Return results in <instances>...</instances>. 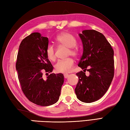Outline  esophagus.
<instances>
[{
	"instance_id": "obj_1",
	"label": "esophagus",
	"mask_w": 130,
	"mask_h": 130,
	"mask_svg": "<svg viewBox=\"0 0 130 130\" xmlns=\"http://www.w3.org/2000/svg\"><path fill=\"white\" fill-rule=\"evenodd\" d=\"M63 76H64L65 78H68V76H69V74H65L64 75H63Z\"/></svg>"
}]
</instances>
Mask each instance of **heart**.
I'll return each mask as SVG.
<instances>
[{
  "label": "heart",
  "mask_w": 130,
  "mask_h": 130,
  "mask_svg": "<svg viewBox=\"0 0 130 130\" xmlns=\"http://www.w3.org/2000/svg\"><path fill=\"white\" fill-rule=\"evenodd\" d=\"M56 41L60 45L69 48L68 56L77 57L79 53L78 46L76 45V40L74 36L68 32L62 33L56 38ZM46 54L48 59L51 61L56 59V54L54 46L49 44L46 48ZM74 65V61L71 58L66 60H60L55 65L56 72L60 73H68L71 71Z\"/></svg>",
  "instance_id": "1"
}]
</instances>
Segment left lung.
Segmentation results:
<instances>
[{"label": "left lung", "instance_id": "1", "mask_svg": "<svg viewBox=\"0 0 130 130\" xmlns=\"http://www.w3.org/2000/svg\"><path fill=\"white\" fill-rule=\"evenodd\" d=\"M83 53L78 66L83 71L76 74L79 80L75 89L77 98L92 103L103 96L114 76V51L104 36L95 30H84L79 34ZM90 73L86 76V70Z\"/></svg>", "mask_w": 130, "mask_h": 130}]
</instances>
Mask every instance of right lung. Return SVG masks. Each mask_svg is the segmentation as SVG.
Segmentation results:
<instances>
[{"label":"right lung","instance_id":"obj_1","mask_svg":"<svg viewBox=\"0 0 130 130\" xmlns=\"http://www.w3.org/2000/svg\"><path fill=\"white\" fill-rule=\"evenodd\" d=\"M47 37L32 33L22 41L15 65L23 93L29 101L41 106H48L58 101L63 83L61 73H51L53 67L47 57ZM43 72L48 75L43 78Z\"/></svg>","mask_w":130,"mask_h":130}]
</instances>
